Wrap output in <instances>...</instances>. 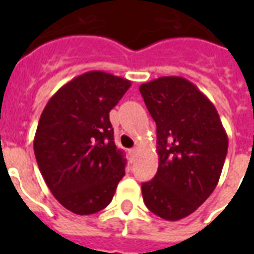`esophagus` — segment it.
I'll use <instances>...</instances> for the list:
<instances>
[{"label": "esophagus", "instance_id": "esophagus-1", "mask_svg": "<svg viewBox=\"0 0 254 254\" xmlns=\"http://www.w3.org/2000/svg\"><path fill=\"white\" fill-rule=\"evenodd\" d=\"M136 152H137V148H132V149H129V154H130V156H134L136 155Z\"/></svg>", "mask_w": 254, "mask_h": 254}]
</instances>
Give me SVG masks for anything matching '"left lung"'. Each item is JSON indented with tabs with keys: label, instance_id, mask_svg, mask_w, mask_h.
Masks as SVG:
<instances>
[{
	"label": "left lung",
	"instance_id": "left-lung-1",
	"mask_svg": "<svg viewBox=\"0 0 254 254\" xmlns=\"http://www.w3.org/2000/svg\"><path fill=\"white\" fill-rule=\"evenodd\" d=\"M156 122L158 173L141 184L151 212L180 220L211 196L222 174L229 138L212 102L189 80L165 76L140 85Z\"/></svg>",
	"mask_w": 254,
	"mask_h": 254
}]
</instances>
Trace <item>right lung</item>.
<instances>
[{"label":"right lung","mask_w":254,"mask_h":254,"mask_svg":"<svg viewBox=\"0 0 254 254\" xmlns=\"http://www.w3.org/2000/svg\"><path fill=\"white\" fill-rule=\"evenodd\" d=\"M130 84L100 70L83 73L58 89L42 113L36 162L53 196L70 212H99L125 176L127 159L114 143L109 113Z\"/></svg>","instance_id":"right-lung-1"}]
</instances>
